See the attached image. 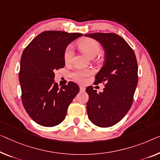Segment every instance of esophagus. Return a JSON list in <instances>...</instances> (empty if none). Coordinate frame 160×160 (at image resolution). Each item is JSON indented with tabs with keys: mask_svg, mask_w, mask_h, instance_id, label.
Segmentation results:
<instances>
[{
	"mask_svg": "<svg viewBox=\"0 0 160 160\" xmlns=\"http://www.w3.org/2000/svg\"><path fill=\"white\" fill-rule=\"evenodd\" d=\"M80 91H85V88L83 86H80Z\"/></svg>",
	"mask_w": 160,
	"mask_h": 160,
	"instance_id": "esophagus-1",
	"label": "esophagus"
}]
</instances>
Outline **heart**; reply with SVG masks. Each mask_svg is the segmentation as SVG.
Returning a JSON list of instances; mask_svg holds the SVG:
<instances>
[{"mask_svg":"<svg viewBox=\"0 0 160 160\" xmlns=\"http://www.w3.org/2000/svg\"><path fill=\"white\" fill-rule=\"evenodd\" d=\"M79 47L87 55L91 58L95 57L100 52V46L95 40L92 39H85L79 42ZM74 55V49L72 45H69L64 52V59L66 63H70L72 60ZM92 74V72L88 70H77L71 74L72 79L79 83L86 82L87 78Z\"/></svg>","mask_w":160,"mask_h":160,"instance_id":"obj_1","label":"heart"}]
</instances>
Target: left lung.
<instances>
[{"instance_id":"1","label":"left lung","mask_w":160,"mask_h":160,"mask_svg":"<svg viewBox=\"0 0 160 160\" xmlns=\"http://www.w3.org/2000/svg\"><path fill=\"white\" fill-rule=\"evenodd\" d=\"M98 42L105 51L104 65L95 76V83L104 82L103 92L97 93L92 86L87 112L90 121L99 127L119 122L133 103L138 83V65L134 52L122 37L113 33L85 34Z\"/></svg>"}]
</instances>
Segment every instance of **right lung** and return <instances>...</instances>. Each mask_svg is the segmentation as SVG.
<instances>
[{
	"instance_id": "obj_1",
	"label": "right lung",
	"mask_w": 160,
	"mask_h": 160,
	"mask_svg": "<svg viewBox=\"0 0 160 160\" xmlns=\"http://www.w3.org/2000/svg\"><path fill=\"white\" fill-rule=\"evenodd\" d=\"M81 36L46 31L23 50L19 72L21 99L26 111L38 124L52 127L62 122L69 105L79 92V86L72 82L59 88L54 71L64 68L65 49Z\"/></svg>"
}]
</instances>
